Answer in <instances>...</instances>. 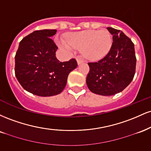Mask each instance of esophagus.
Segmentation results:
<instances>
[{
  "mask_svg": "<svg viewBox=\"0 0 151 151\" xmlns=\"http://www.w3.org/2000/svg\"><path fill=\"white\" fill-rule=\"evenodd\" d=\"M77 63H78V65H80V64L83 63V62H84V59L80 58H77Z\"/></svg>",
  "mask_w": 151,
  "mask_h": 151,
  "instance_id": "obj_1",
  "label": "esophagus"
}]
</instances>
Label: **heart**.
<instances>
[{"instance_id": "b5f03b06", "label": "heart", "mask_w": 151, "mask_h": 151, "mask_svg": "<svg viewBox=\"0 0 151 151\" xmlns=\"http://www.w3.org/2000/svg\"><path fill=\"white\" fill-rule=\"evenodd\" d=\"M68 42L60 41L62 47L72 50L73 47L82 48L83 55L88 60H96L104 58L110 51L113 40L106 30H88L72 32L67 35Z\"/></svg>"}]
</instances>
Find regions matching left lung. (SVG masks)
Instances as JSON below:
<instances>
[{
  "mask_svg": "<svg viewBox=\"0 0 151 151\" xmlns=\"http://www.w3.org/2000/svg\"><path fill=\"white\" fill-rule=\"evenodd\" d=\"M113 35L109 52L101 60L89 62L86 84L91 92L112 96L127 87L134 77L136 58L134 44L122 31L107 27Z\"/></svg>",
  "mask_w": 151,
  "mask_h": 151,
  "instance_id": "8db88e82",
  "label": "left lung"
}]
</instances>
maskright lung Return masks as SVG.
I'll use <instances>...</instances> for the list:
<instances>
[{
    "mask_svg": "<svg viewBox=\"0 0 151 151\" xmlns=\"http://www.w3.org/2000/svg\"><path fill=\"white\" fill-rule=\"evenodd\" d=\"M57 30H35L22 40L15 56V74L24 89L40 96L59 94L69 74L77 67L74 58L60 62L51 37Z\"/></svg>",
    "mask_w": 151,
    "mask_h": 151,
    "instance_id": "add662e5",
    "label": "right lung"
}]
</instances>
